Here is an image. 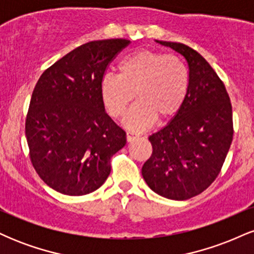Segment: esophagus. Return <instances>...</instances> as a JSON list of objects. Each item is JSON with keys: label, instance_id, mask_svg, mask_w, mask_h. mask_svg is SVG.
Instances as JSON below:
<instances>
[{"label": "esophagus", "instance_id": "obj_1", "mask_svg": "<svg viewBox=\"0 0 254 254\" xmlns=\"http://www.w3.org/2000/svg\"><path fill=\"white\" fill-rule=\"evenodd\" d=\"M139 135L137 132H135V131H127V142H131L133 141L135 138H138Z\"/></svg>", "mask_w": 254, "mask_h": 254}]
</instances>
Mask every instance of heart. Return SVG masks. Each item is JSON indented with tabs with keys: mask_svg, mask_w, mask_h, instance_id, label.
Masks as SVG:
<instances>
[{
	"mask_svg": "<svg viewBox=\"0 0 254 254\" xmlns=\"http://www.w3.org/2000/svg\"><path fill=\"white\" fill-rule=\"evenodd\" d=\"M119 75L106 74L101 81V97L109 115L122 118L133 99L124 124L142 130L156 119L168 122L183 109L190 88V72L176 55L139 49L119 61Z\"/></svg>",
	"mask_w": 254,
	"mask_h": 254,
	"instance_id": "heart-1",
	"label": "heart"
}]
</instances>
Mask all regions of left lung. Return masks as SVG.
I'll list each match as a JSON object with an SVG mask.
<instances>
[{
  "label": "left lung",
  "mask_w": 254,
  "mask_h": 254,
  "mask_svg": "<svg viewBox=\"0 0 254 254\" xmlns=\"http://www.w3.org/2000/svg\"><path fill=\"white\" fill-rule=\"evenodd\" d=\"M157 43L185 57L190 88L180 112L149 136L153 153L142 176L160 196L185 200L202 193L220 174L234 133L232 104L222 80L196 50L182 43Z\"/></svg>",
  "instance_id": "obj_1"
}]
</instances>
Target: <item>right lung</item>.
I'll use <instances>...</instances> for the list:
<instances>
[{"label": "right lung", "instance_id": "1", "mask_svg": "<svg viewBox=\"0 0 254 254\" xmlns=\"http://www.w3.org/2000/svg\"><path fill=\"white\" fill-rule=\"evenodd\" d=\"M127 39L83 44L39 77L26 116L30 159L51 189L83 196L100 188L127 133L105 112L101 81Z\"/></svg>", "mask_w": 254, "mask_h": 254}]
</instances>
